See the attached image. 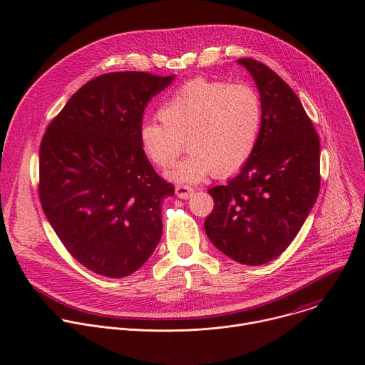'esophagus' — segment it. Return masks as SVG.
<instances>
[{
	"label": "esophagus",
	"instance_id": "esophagus-1",
	"mask_svg": "<svg viewBox=\"0 0 365 365\" xmlns=\"http://www.w3.org/2000/svg\"><path fill=\"white\" fill-rule=\"evenodd\" d=\"M175 192H176L178 197H180V199H189V197L195 193V189H193V187H190V186L179 185V186H176Z\"/></svg>",
	"mask_w": 365,
	"mask_h": 365
}]
</instances>
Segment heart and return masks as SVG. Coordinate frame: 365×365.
<instances>
[{"mask_svg": "<svg viewBox=\"0 0 365 365\" xmlns=\"http://www.w3.org/2000/svg\"><path fill=\"white\" fill-rule=\"evenodd\" d=\"M160 121L145 120L138 141L158 168L170 166L185 145L189 153L165 175L195 183L214 172L230 176L251 158L262 127V102L248 85L197 78L176 89L160 107Z\"/></svg>", "mask_w": 365, "mask_h": 365, "instance_id": "heart-1", "label": "heart"}]
</instances>
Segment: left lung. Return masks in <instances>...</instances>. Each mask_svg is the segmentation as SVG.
<instances>
[{"mask_svg": "<svg viewBox=\"0 0 365 365\" xmlns=\"http://www.w3.org/2000/svg\"><path fill=\"white\" fill-rule=\"evenodd\" d=\"M237 63L257 85L262 127L240 173L207 190L215 205L205 232L237 263L259 266L290 245L315 205L321 144L302 102L277 73L250 58Z\"/></svg>", "mask_w": 365, "mask_h": 365, "instance_id": "8db88e82", "label": "left lung"}]
</instances>
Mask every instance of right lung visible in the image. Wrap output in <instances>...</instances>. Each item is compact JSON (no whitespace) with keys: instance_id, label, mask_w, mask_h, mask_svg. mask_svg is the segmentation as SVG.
I'll return each instance as SVG.
<instances>
[{"instance_id":"1","label":"right lung","mask_w":365,"mask_h":365,"mask_svg":"<svg viewBox=\"0 0 365 365\" xmlns=\"http://www.w3.org/2000/svg\"><path fill=\"white\" fill-rule=\"evenodd\" d=\"M173 79L101 75L72 95L43 135L44 215L71 255L96 274H133L162 238V202L175 186L154 172L138 128L148 101Z\"/></svg>"}]
</instances>
